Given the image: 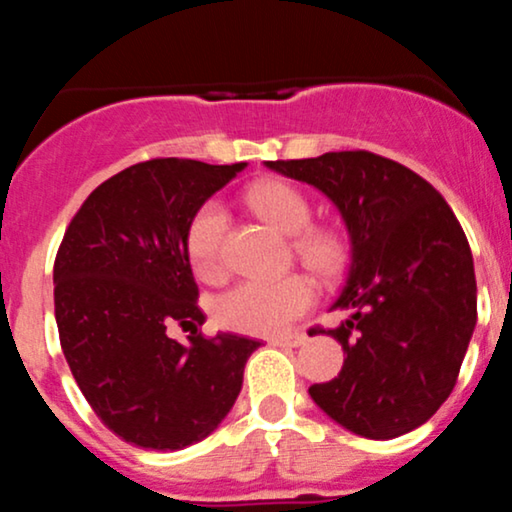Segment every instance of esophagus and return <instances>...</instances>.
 Instances as JSON below:
<instances>
[{
    "mask_svg": "<svg viewBox=\"0 0 512 512\" xmlns=\"http://www.w3.org/2000/svg\"><path fill=\"white\" fill-rule=\"evenodd\" d=\"M305 334L303 332H291V334H279V337H269V344L274 346H301L305 344Z\"/></svg>",
    "mask_w": 512,
    "mask_h": 512,
    "instance_id": "34e87169",
    "label": "esophagus"
}]
</instances>
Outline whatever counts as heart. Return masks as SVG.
Listing matches in <instances>:
<instances>
[{"instance_id":"1","label":"heart","mask_w":512,"mask_h":512,"mask_svg":"<svg viewBox=\"0 0 512 512\" xmlns=\"http://www.w3.org/2000/svg\"><path fill=\"white\" fill-rule=\"evenodd\" d=\"M248 207L281 233H293L291 248L310 272L337 279L351 257L349 236L332 223H310V199L284 180H260L245 192ZM226 211L216 202L202 204L187 226V260L202 281L226 276ZM315 303V284L305 274H286L272 281H240L216 301L221 327L243 334L284 332Z\"/></svg>"}]
</instances>
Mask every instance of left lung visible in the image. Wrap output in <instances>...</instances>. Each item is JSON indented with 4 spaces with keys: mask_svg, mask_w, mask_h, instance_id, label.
<instances>
[{
    "mask_svg": "<svg viewBox=\"0 0 512 512\" xmlns=\"http://www.w3.org/2000/svg\"><path fill=\"white\" fill-rule=\"evenodd\" d=\"M332 199L349 228L351 267L325 332L344 349L310 397L356 436L387 440L426 424L450 397L477 325L474 260L443 195L414 170L370 151L267 161Z\"/></svg>",
    "mask_w": 512,
    "mask_h": 512,
    "instance_id": "8db88e82",
    "label": "left lung"
}]
</instances>
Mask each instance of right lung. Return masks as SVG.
<instances>
[{"mask_svg": "<svg viewBox=\"0 0 512 512\" xmlns=\"http://www.w3.org/2000/svg\"><path fill=\"white\" fill-rule=\"evenodd\" d=\"M248 163L151 158L98 185L55 257L60 344L86 402L137 448L182 450L236 402L260 342L204 337L185 236L195 211ZM170 326L193 327L187 343Z\"/></svg>", "mask_w": 512, "mask_h": 512, "instance_id": "obj_1", "label": "right lung"}]
</instances>
